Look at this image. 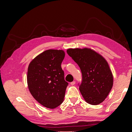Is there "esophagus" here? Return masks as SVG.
Segmentation results:
<instances>
[{"label":"esophagus","mask_w":132,"mask_h":132,"mask_svg":"<svg viewBox=\"0 0 132 132\" xmlns=\"http://www.w3.org/2000/svg\"><path fill=\"white\" fill-rule=\"evenodd\" d=\"M75 84V81H73L70 82V84H71V85H74Z\"/></svg>","instance_id":"1"}]
</instances>
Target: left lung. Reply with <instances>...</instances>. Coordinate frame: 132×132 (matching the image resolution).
Instances as JSON below:
<instances>
[{
  "mask_svg": "<svg viewBox=\"0 0 132 132\" xmlns=\"http://www.w3.org/2000/svg\"><path fill=\"white\" fill-rule=\"evenodd\" d=\"M67 52L81 70L82 80L78 85L82 97L89 104H100L113 86V76L107 62L90 49L71 48Z\"/></svg>",
  "mask_w": 132,
  "mask_h": 132,
  "instance_id": "obj_1",
  "label": "left lung"
}]
</instances>
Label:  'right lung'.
Instances as JSON below:
<instances>
[{
  "label": "right lung",
  "mask_w": 132,
  "mask_h": 132,
  "mask_svg": "<svg viewBox=\"0 0 132 132\" xmlns=\"http://www.w3.org/2000/svg\"><path fill=\"white\" fill-rule=\"evenodd\" d=\"M64 57L62 50H47L34 59L28 68L27 80L30 93L49 109L62 104L68 85L61 67Z\"/></svg>",
  "instance_id": "add662e5"
}]
</instances>
